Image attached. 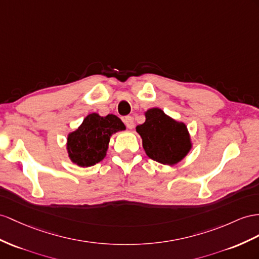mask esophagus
<instances>
[{"label": "esophagus", "mask_w": 259, "mask_h": 259, "mask_svg": "<svg viewBox=\"0 0 259 259\" xmlns=\"http://www.w3.org/2000/svg\"><path fill=\"white\" fill-rule=\"evenodd\" d=\"M123 122H124V124H125V125H127V128H129V129H132V128L135 127L134 118H132L131 116L124 117V119H123Z\"/></svg>", "instance_id": "1"}]
</instances>
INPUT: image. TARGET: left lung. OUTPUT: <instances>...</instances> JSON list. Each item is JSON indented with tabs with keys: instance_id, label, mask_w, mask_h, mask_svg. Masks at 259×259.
<instances>
[{
	"instance_id": "left-lung-1",
	"label": "left lung",
	"mask_w": 259,
	"mask_h": 259,
	"mask_svg": "<svg viewBox=\"0 0 259 259\" xmlns=\"http://www.w3.org/2000/svg\"><path fill=\"white\" fill-rule=\"evenodd\" d=\"M136 129L142 138L145 153L161 164L175 165L191 149L186 124L174 120L160 108L145 111L144 123L137 125Z\"/></svg>"
}]
</instances>
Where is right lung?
Masks as SVG:
<instances>
[{
	"mask_svg": "<svg viewBox=\"0 0 259 259\" xmlns=\"http://www.w3.org/2000/svg\"><path fill=\"white\" fill-rule=\"evenodd\" d=\"M123 122L115 115L99 116L93 112L68 136L66 150L70 160L81 167L93 166L104 160L112 134L124 130Z\"/></svg>",
	"mask_w": 259,
	"mask_h": 259,
	"instance_id": "add662e5",
	"label": "right lung"
}]
</instances>
